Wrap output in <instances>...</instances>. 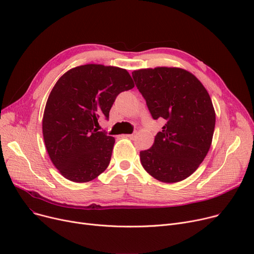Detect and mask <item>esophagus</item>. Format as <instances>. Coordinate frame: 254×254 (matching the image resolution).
I'll list each match as a JSON object with an SVG mask.
<instances>
[{"instance_id":"34e87169","label":"esophagus","mask_w":254,"mask_h":254,"mask_svg":"<svg viewBox=\"0 0 254 254\" xmlns=\"http://www.w3.org/2000/svg\"><path fill=\"white\" fill-rule=\"evenodd\" d=\"M125 136H126V137H129V138H131V139H132V138H134V136H135V133H132V134H126Z\"/></svg>"}]
</instances>
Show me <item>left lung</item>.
<instances>
[{
	"instance_id": "1",
	"label": "left lung",
	"mask_w": 254,
	"mask_h": 254,
	"mask_svg": "<svg viewBox=\"0 0 254 254\" xmlns=\"http://www.w3.org/2000/svg\"><path fill=\"white\" fill-rule=\"evenodd\" d=\"M132 77L152 118L166 121L152 147L140 151L141 166L161 182L185 180L205 158L214 135L216 113L206 88L180 67L140 68Z\"/></svg>"
}]
</instances>
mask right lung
Segmentation results:
<instances>
[{"label": "right lung", "instance_id": "right-lung-1", "mask_svg": "<svg viewBox=\"0 0 254 254\" xmlns=\"http://www.w3.org/2000/svg\"><path fill=\"white\" fill-rule=\"evenodd\" d=\"M134 87L125 68L84 64L68 69L49 95L43 134L51 161L64 178L88 182L109 165L115 137L98 131L117 96Z\"/></svg>", "mask_w": 254, "mask_h": 254}]
</instances>
